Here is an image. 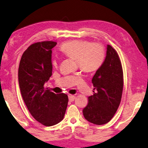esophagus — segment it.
<instances>
[{"mask_svg":"<svg viewBox=\"0 0 148 148\" xmlns=\"http://www.w3.org/2000/svg\"><path fill=\"white\" fill-rule=\"evenodd\" d=\"M75 98H76L75 95H69V99L70 101H73L75 99Z\"/></svg>","mask_w":148,"mask_h":148,"instance_id":"esophagus-1","label":"esophagus"}]
</instances>
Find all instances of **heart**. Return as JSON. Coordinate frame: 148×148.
<instances>
[{"label":"heart","mask_w":148,"mask_h":148,"mask_svg":"<svg viewBox=\"0 0 148 148\" xmlns=\"http://www.w3.org/2000/svg\"><path fill=\"white\" fill-rule=\"evenodd\" d=\"M60 51L66 57L76 60L79 69L87 72L99 69L105 60L103 46L90 41L78 39L67 41L60 46ZM57 60H54V65L57 66Z\"/></svg>","instance_id":"heart-1"}]
</instances>
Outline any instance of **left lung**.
<instances>
[{"mask_svg": "<svg viewBox=\"0 0 148 148\" xmlns=\"http://www.w3.org/2000/svg\"><path fill=\"white\" fill-rule=\"evenodd\" d=\"M91 82L93 95L88 97V103L83 109L87 121L97 125L111 120L120 105L123 90V72L116 51L107 45L106 57L96 71Z\"/></svg>", "mask_w": 148, "mask_h": 148, "instance_id": "obj_1", "label": "left lung"}]
</instances>
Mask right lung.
I'll return each mask as SVG.
<instances>
[{"mask_svg": "<svg viewBox=\"0 0 148 148\" xmlns=\"http://www.w3.org/2000/svg\"><path fill=\"white\" fill-rule=\"evenodd\" d=\"M56 45L54 41L31 45L23 53L18 69L23 101L33 117L46 126L62 120L69 102L66 94H56L45 87L52 75L51 54Z\"/></svg>", "mask_w": 148, "mask_h": 148, "instance_id": "obj_1", "label": "right lung"}]
</instances>
